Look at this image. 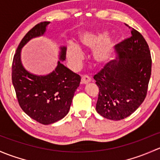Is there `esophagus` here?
I'll return each mask as SVG.
<instances>
[{"mask_svg":"<svg viewBox=\"0 0 160 160\" xmlns=\"http://www.w3.org/2000/svg\"><path fill=\"white\" fill-rule=\"evenodd\" d=\"M91 82V78L88 75H84L82 76V84H87L88 82Z\"/></svg>","mask_w":160,"mask_h":160,"instance_id":"34e87169","label":"esophagus"}]
</instances>
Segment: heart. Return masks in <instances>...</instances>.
<instances>
[{
  "label": "heart",
  "instance_id": "heart-1",
  "mask_svg": "<svg viewBox=\"0 0 160 160\" xmlns=\"http://www.w3.org/2000/svg\"><path fill=\"white\" fill-rule=\"evenodd\" d=\"M80 44L85 48L94 49L92 60L98 66L106 65L112 59L116 52V43L112 39H108V34L105 31L83 34L80 38ZM67 56L71 62L78 63L82 58V49L75 43H69Z\"/></svg>",
  "mask_w": 160,
  "mask_h": 160
}]
</instances>
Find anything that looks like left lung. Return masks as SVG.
<instances>
[{
  "mask_svg": "<svg viewBox=\"0 0 160 160\" xmlns=\"http://www.w3.org/2000/svg\"><path fill=\"white\" fill-rule=\"evenodd\" d=\"M126 25L131 36L116 44V59L94 75L99 89L97 112L116 121L129 116L143 102L152 71L147 42L139 31Z\"/></svg>",
  "mask_w": 160,
  "mask_h": 160,
  "instance_id": "8db88e82",
  "label": "left lung"
}]
</instances>
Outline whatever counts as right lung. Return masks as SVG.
I'll return each mask as SVG.
<instances>
[{
	"label": "right lung",
	"instance_id": "1",
	"mask_svg": "<svg viewBox=\"0 0 160 160\" xmlns=\"http://www.w3.org/2000/svg\"><path fill=\"white\" fill-rule=\"evenodd\" d=\"M48 24V21L38 23L24 35L14 55L11 72L19 105L28 116L43 125L55 122L68 114L74 94L81 82L78 74L60 62L55 70L45 76L34 75L23 68L21 48L33 38L42 35ZM65 55L66 50L63 47L61 60H65Z\"/></svg>",
	"mask_w": 160,
	"mask_h": 160
}]
</instances>
